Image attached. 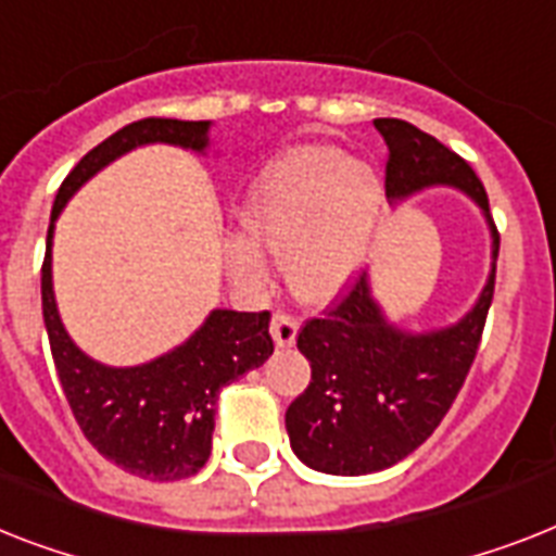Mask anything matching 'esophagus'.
Returning a JSON list of instances; mask_svg holds the SVG:
<instances>
[{
    "instance_id": "1",
    "label": "esophagus",
    "mask_w": 556,
    "mask_h": 556,
    "mask_svg": "<svg viewBox=\"0 0 556 556\" xmlns=\"http://www.w3.org/2000/svg\"><path fill=\"white\" fill-rule=\"evenodd\" d=\"M296 328H300L296 319L288 317V314H274V319H270V337L279 349H291L296 342Z\"/></svg>"
}]
</instances>
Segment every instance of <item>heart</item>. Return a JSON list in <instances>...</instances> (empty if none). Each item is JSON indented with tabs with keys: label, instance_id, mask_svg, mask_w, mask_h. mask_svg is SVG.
I'll return each instance as SVG.
<instances>
[{
	"label": "heart",
	"instance_id": "obj_1",
	"mask_svg": "<svg viewBox=\"0 0 556 556\" xmlns=\"http://www.w3.org/2000/svg\"><path fill=\"white\" fill-rule=\"evenodd\" d=\"M380 205L382 182L368 162L349 160L337 146H305L256 179L242 225L286 254L288 282L302 300L325 302L356 277ZM237 268L248 277L263 270L254 242H239Z\"/></svg>",
	"mask_w": 556,
	"mask_h": 556
}]
</instances>
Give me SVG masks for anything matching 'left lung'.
Returning <instances> with one entry per match:
<instances>
[{
	"label": "left lung",
	"mask_w": 556,
	"mask_h": 556,
	"mask_svg": "<svg viewBox=\"0 0 556 556\" xmlns=\"http://www.w3.org/2000/svg\"><path fill=\"white\" fill-rule=\"evenodd\" d=\"M388 146L386 197L457 188L477 202L491 231V274L473 308L434 331L396 328L374 300L368 274L325 317L308 319L296 349L311 382L286 410L293 454L314 471L359 477L396 466L434 434L466 382L497 277L500 233L489 197L463 156L403 119H374Z\"/></svg>",
	"instance_id": "obj_1"
}]
</instances>
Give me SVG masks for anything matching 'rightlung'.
I'll list each match as a JSON object with an SVG mask.
<instances>
[{
  "instance_id": "right-lung-1",
  "label": "right lung",
  "mask_w": 556,
  "mask_h": 556,
  "mask_svg": "<svg viewBox=\"0 0 556 556\" xmlns=\"http://www.w3.org/2000/svg\"><path fill=\"white\" fill-rule=\"evenodd\" d=\"M211 122L139 119L88 151L65 176L53 200L42 263V317L59 382L88 442L122 471L142 480H185L211 457L216 400L228 382L274 354L270 314L216 308L197 331L151 363L114 368L90 359L59 319L53 296V225L90 176L142 146H176L205 153Z\"/></svg>"
}]
</instances>
